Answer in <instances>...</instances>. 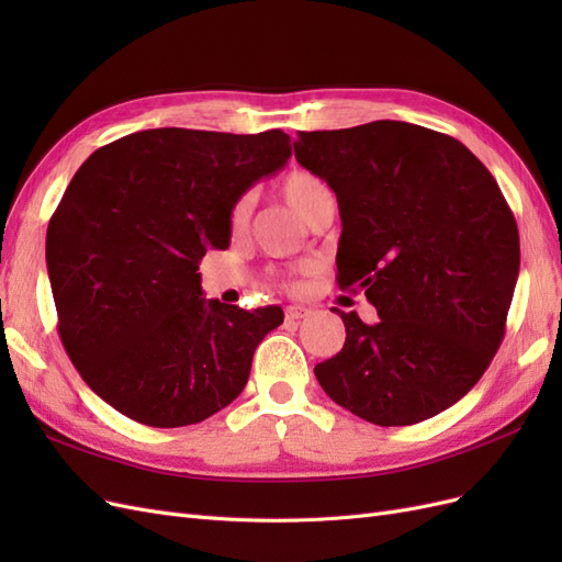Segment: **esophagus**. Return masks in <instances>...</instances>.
I'll return each mask as SVG.
<instances>
[{
	"label": "esophagus",
	"instance_id": "obj_1",
	"mask_svg": "<svg viewBox=\"0 0 562 562\" xmlns=\"http://www.w3.org/2000/svg\"><path fill=\"white\" fill-rule=\"evenodd\" d=\"M310 314H312V310L300 307V304H291V307L285 310V318L288 321H302V318H307Z\"/></svg>",
	"mask_w": 562,
	"mask_h": 562
}]
</instances>
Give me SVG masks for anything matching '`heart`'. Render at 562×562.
Returning <instances> with one entry per match:
<instances>
[{"instance_id":"heart-1","label":"heart","mask_w":562,"mask_h":562,"mask_svg":"<svg viewBox=\"0 0 562 562\" xmlns=\"http://www.w3.org/2000/svg\"><path fill=\"white\" fill-rule=\"evenodd\" d=\"M279 192L285 199L288 206H291L300 217L307 220L318 199L328 194V187L318 176L310 171H291L281 180ZM250 213H252V196L244 194L236 199L229 211V229L234 234H241L248 227Z\"/></svg>"}]
</instances>
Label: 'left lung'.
I'll return each mask as SVG.
<instances>
[{"label":"left lung","instance_id":"obj_1","mask_svg":"<svg viewBox=\"0 0 562 562\" xmlns=\"http://www.w3.org/2000/svg\"><path fill=\"white\" fill-rule=\"evenodd\" d=\"M293 147L337 196L339 288L380 316L335 310L347 339L318 384L380 427L443 413L483 378L512 307L520 241L499 184L450 135L391 119L300 131Z\"/></svg>","mask_w":562,"mask_h":562}]
</instances>
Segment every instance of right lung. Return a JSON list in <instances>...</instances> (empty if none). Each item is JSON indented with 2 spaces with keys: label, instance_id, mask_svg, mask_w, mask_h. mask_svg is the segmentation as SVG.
I'll return each instance as SVG.
<instances>
[{
  "label": "right lung",
  "instance_id": "right-lung-1",
  "mask_svg": "<svg viewBox=\"0 0 562 562\" xmlns=\"http://www.w3.org/2000/svg\"><path fill=\"white\" fill-rule=\"evenodd\" d=\"M288 157L279 128H149L79 166L48 223L46 267L63 347L114 411L173 429L241 394L283 312L206 300L196 271L229 246L234 201Z\"/></svg>",
  "mask_w": 562,
  "mask_h": 562
}]
</instances>
